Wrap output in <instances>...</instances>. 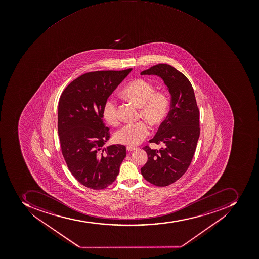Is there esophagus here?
Instances as JSON below:
<instances>
[{
  "mask_svg": "<svg viewBox=\"0 0 259 259\" xmlns=\"http://www.w3.org/2000/svg\"><path fill=\"white\" fill-rule=\"evenodd\" d=\"M136 149H137V148H136V147H132V146L126 147V150H127V151H133V150H136Z\"/></svg>",
  "mask_w": 259,
  "mask_h": 259,
  "instance_id": "34e87169",
  "label": "esophagus"
}]
</instances>
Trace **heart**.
Listing matches in <instances>:
<instances>
[{"label":"heart","mask_w":259,"mask_h":259,"mask_svg":"<svg viewBox=\"0 0 259 259\" xmlns=\"http://www.w3.org/2000/svg\"><path fill=\"white\" fill-rule=\"evenodd\" d=\"M121 95L126 100L140 107V118H144L153 127L162 124L168 115L169 99L164 91H155L154 87L144 79H137L126 84ZM103 115L109 124H118L119 117L115 99H106L103 107ZM149 134V127L145 121L126 124L114 133V140L122 145L141 144Z\"/></svg>","instance_id":"heart-1"}]
</instances>
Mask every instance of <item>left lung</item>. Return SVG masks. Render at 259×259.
<instances>
[{
	"instance_id": "1",
	"label": "left lung",
	"mask_w": 259,
	"mask_h": 259,
	"mask_svg": "<svg viewBox=\"0 0 259 259\" xmlns=\"http://www.w3.org/2000/svg\"><path fill=\"white\" fill-rule=\"evenodd\" d=\"M156 75L164 80L171 95L170 110L150 143L164 144V148L144 147L148 161L141 174L152 184L166 187L187 172L200 134L199 110L190 80L167 64H159L141 72Z\"/></svg>"
}]
</instances>
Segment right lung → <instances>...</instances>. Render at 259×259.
<instances>
[{
  "mask_svg": "<svg viewBox=\"0 0 259 259\" xmlns=\"http://www.w3.org/2000/svg\"><path fill=\"white\" fill-rule=\"evenodd\" d=\"M132 70L87 72L72 80L60 96L58 133L63 156L75 179L87 188L102 190L112 184L126 156L124 145L103 149L110 137L103 107Z\"/></svg>",
  "mask_w": 259,
  "mask_h": 259,
  "instance_id": "right-lung-1",
  "label": "right lung"
}]
</instances>
